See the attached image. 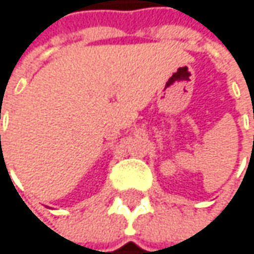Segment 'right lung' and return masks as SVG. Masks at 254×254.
<instances>
[{
	"label": "right lung",
	"instance_id": "1",
	"mask_svg": "<svg viewBox=\"0 0 254 254\" xmlns=\"http://www.w3.org/2000/svg\"><path fill=\"white\" fill-rule=\"evenodd\" d=\"M0 146H1V134H0Z\"/></svg>",
	"mask_w": 254,
	"mask_h": 254
}]
</instances>
